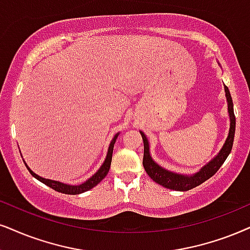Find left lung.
Segmentation results:
<instances>
[{
    "instance_id": "left-lung-1",
    "label": "left lung",
    "mask_w": 250,
    "mask_h": 250,
    "mask_svg": "<svg viewBox=\"0 0 250 250\" xmlns=\"http://www.w3.org/2000/svg\"><path fill=\"white\" fill-rule=\"evenodd\" d=\"M225 92L227 98V104H229V136H227V140L224 144V146L220 150V152L217 154L216 158H213L209 164H207L200 172L196 173L192 176L187 175H181L176 174V173H172L166 170L163 167L157 165L153 162L152 158L150 156V150H148V142L145 137V135L141 131L142 138H143L144 143V157H143V166L146 173L154 182L159 183L163 187L173 189V190L178 191H187L190 189L197 187V186L202 185V183L207 181L208 179H210L211 176L214 175L217 173V170L222 167L224 162L226 160V158L229 157V154L232 151L233 146V141H234V134H235V115H234V109H233V102L232 97H230L229 87L225 86Z\"/></svg>"
}]
</instances>
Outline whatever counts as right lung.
<instances>
[{"label": "right lung", "instance_id": "add662e5", "mask_svg": "<svg viewBox=\"0 0 250 250\" xmlns=\"http://www.w3.org/2000/svg\"><path fill=\"white\" fill-rule=\"evenodd\" d=\"M119 134H116L114 136V138H113L112 142H110L109 144V147H108V152H107V157L105 159V162L100 167L99 170L94 174L93 176H91L90 179L87 180V181H85L84 183H82L80 186H69V185H64V183H61V182H58V181H53V180H48V179H43L41 178V176L37 175L36 173H33L32 170L28 168V166L26 165V168L28 169V172L32 174L34 178L37 180H39L42 183H45L46 186H48L52 189H54V190L59 191V192H62V194H68V195H77V194H82V192H85L87 190H90V189H92L93 187H96V186L102 180L105 178L107 175V173H108V170L110 168V163H112V154H113V148H114V144H115V141L116 138H118Z\"/></svg>", "mask_w": 250, "mask_h": 250}]
</instances>
